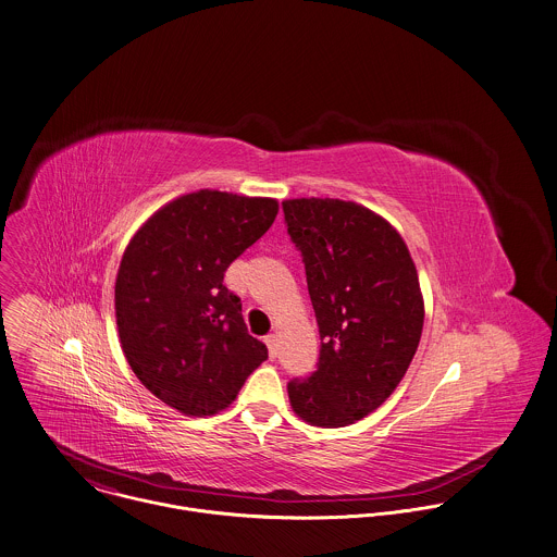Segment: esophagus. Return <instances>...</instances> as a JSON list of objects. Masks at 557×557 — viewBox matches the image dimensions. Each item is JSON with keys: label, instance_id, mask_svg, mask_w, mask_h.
I'll return each instance as SVG.
<instances>
[{"label": "esophagus", "instance_id": "34e87169", "mask_svg": "<svg viewBox=\"0 0 557 557\" xmlns=\"http://www.w3.org/2000/svg\"><path fill=\"white\" fill-rule=\"evenodd\" d=\"M264 344H267V348H269V357L271 359H275L277 357V350H280V344H277V335H267L264 337Z\"/></svg>", "mask_w": 557, "mask_h": 557}]
</instances>
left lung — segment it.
Listing matches in <instances>:
<instances>
[{
	"label": "left lung",
	"instance_id": "1",
	"mask_svg": "<svg viewBox=\"0 0 557 557\" xmlns=\"http://www.w3.org/2000/svg\"><path fill=\"white\" fill-rule=\"evenodd\" d=\"M282 207L322 339L318 370L288 382L290 406L309 425L346 428L380 408L414 359L425 320L419 273L397 228L363 205Z\"/></svg>",
	"mask_w": 557,
	"mask_h": 557
}]
</instances>
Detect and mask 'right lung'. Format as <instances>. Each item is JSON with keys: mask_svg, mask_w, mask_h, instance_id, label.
Returning a JSON list of instances; mask_svg holds the SVG:
<instances>
[{"mask_svg": "<svg viewBox=\"0 0 557 557\" xmlns=\"http://www.w3.org/2000/svg\"><path fill=\"white\" fill-rule=\"evenodd\" d=\"M277 209L275 198L189 191L147 218L125 248L115 280L125 361L186 417L226 410L267 361L224 273L269 231Z\"/></svg>", "mask_w": 557, "mask_h": 557, "instance_id": "add662e5", "label": "right lung"}]
</instances>
